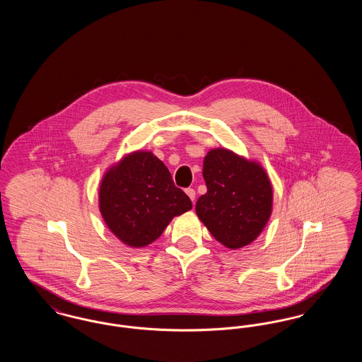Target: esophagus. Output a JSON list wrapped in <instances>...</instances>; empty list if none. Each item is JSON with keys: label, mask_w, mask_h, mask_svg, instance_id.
<instances>
[{"label": "esophagus", "mask_w": 362, "mask_h": 362, "mask_svg": "<svg viewBox=\"0 0 362 362\" xmlns=\"http://www.w3.org/2000/svg\"><path fill=\"white\" fill-rule=\"evenodd\" d=\"M186 194L189 195V199L192 201V202H195V189H186Z\"/></svg>", "instance_id": "1"}]
</instances>
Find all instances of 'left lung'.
Masks as SVG:
<instances>
[{
    "label": "left lung",
    "instance_id": "obj_1",
    "mask_svg": "<svg viewBox=\"0 0 362 362\" xmlns=\"http://www.w3.org/2000/svg\"><path fill=\"white\" fill-rule=\"evenodd\" d=\"M206 194L195 211L211 236L238 250L255 240L267 224L273 187L264 170L226 149H213L204 160Z\"/></svg>",
    "mask_w": 362,
    "mask_h": 362
}]
</instances>
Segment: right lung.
I'll use <instances>...</instances> for the list:
<instances>
[{
    "label": "right lung",
    "mask_w": 362,
    "mask_h": 362,
    "mask_svg": "<svg viewBox=\"0 0 362 362\" xmlns=\"http://www.w3.org/2000/svg\"><path fill=\"white\" fill-rule=\"evenodd\" d=\"M99 204L110 230L138 248L160 238L175 216L192 207L164 163L151 152L126 156L108 170L100 185Z\"/></svg>",
    "instance_id": "1"
}]
</instances>
